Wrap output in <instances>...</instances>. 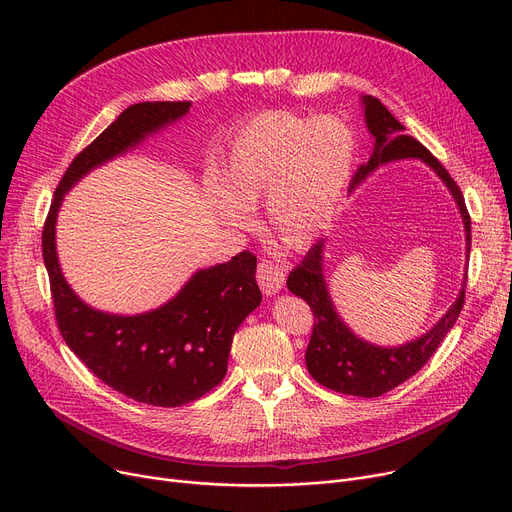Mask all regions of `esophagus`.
Wrapping results in <instances>:
<instances>
[{
  "label": "esophagus",
  "instance_id": "34e87169",
  "mask_svg": "<svg viewBox=\"0 0 512 512\" xmlns=\"http://www.w3.org/2000/svg\"><path fill=\"white\" fill-rule=\"evenodd\" d=\"M257 282L263 290V294L272 297V294L280 292L286 282V267L272 263V261H261L257 265Z\"/></svg>",
  "mask_w": 512,
  "mask_h": 512
}]
</instances>
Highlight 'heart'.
<instances>
[{
	"instance_id": "obj_1",
	"label": "heart",
	"mask_w": 512,
	"mask_h": 512,
	"mask_svg": "<svg viewBox=\"0 0 512 512\" xmlns=\"http://www.w3.org/2000/svg\"><path fill=\"white\" fill-rule=\"evenodd\" d=\"M355 153V134L338 116L259 114L232 145L220 218L245 230L251 226L249 209L265 201L270 234L288 249H307L336 220Z\"/></svg>"
}]
</instances>
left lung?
Here are the masks:
<instances>
[{"label":"left lung","instance_id":"1","mask_svg":"<svg viewBox=\"0 0 512 512\" xmlns=\"http://www.w3.org/2000/svg\"><path fill=\"white\" fill-rule=\"evenodd\" d=\"M365 110V124L371 132L373 151L367 164H363L351 188H355L380 166L392 164L400 159H421L423 164L432 168L438 178L446 184L456 207L461 211L465 240H467V259L471 249V218L465 207V199L461 188L450 178L446 168L440 161L429 153L417 139L405 134L402 126L388 110L386 105L371 95L361 97ZM324 249L326 240H319L309 249L299 267L290 272L286 284L292 294H297L313 311V332L305 353V363L313 380L321 386H326L340 394L375 398L390 392L392 388L407 382L409 378L429 361L436 353V348L444 340V336L452 330L456 319L461 315L465 305V284L459 292V297L450 305V309L438 319V324L421 334L419 338L400 344V346H378L359 338L351 328H348L342 317L338 315L328 282L324 276Z\"/></svg>","mask_w":512,"mask_h":512}]
</instances>
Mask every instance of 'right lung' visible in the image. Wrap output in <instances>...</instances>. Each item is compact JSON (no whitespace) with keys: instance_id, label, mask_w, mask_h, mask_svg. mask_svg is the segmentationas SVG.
<instances>
[{"instance_id":"obj_1","label":"right lung","mask_w":512,"mask_h":512,"mask_svg":"<svg viewBox=\"0 0 512 512\" xmlns=\"http://www.w3.org/2000/svg\"><path fill=\"white\" fill-rule=\"evenodd\" d=\"M188 107L191 101L126 107L72 159L43 226V261L66 344L103 384L153 407L186 405L224 380L234 332L261 303L257 257L242 251L226 263L195 272L161 307L114 315L89 307L66 282L56 251V222L66 193L80 178L180 120Z\"/></svg>"}]
</instances>
